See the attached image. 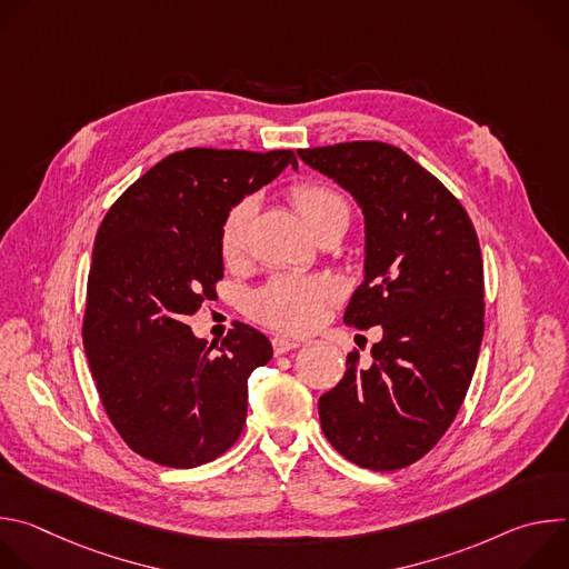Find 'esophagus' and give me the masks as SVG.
<instances>
[{
	"label": "esophagus",
	"instance_id": "34e87169",
	"mask_svg": "<svg viewBox=\"0 0 569 569\" xmlns=\"http://www.w3.org/2000/svg\"><path fill=\"white\" fill-rule=\"evenodd\" d=\"M272 347H274V353L281 356V353H288V351H292V349H299L301 342H299V340H292V338L277 336V338L272 340Z\"/></svg>",
	"mask_w": 569,
	"mask_h": 569
}]
</instances>
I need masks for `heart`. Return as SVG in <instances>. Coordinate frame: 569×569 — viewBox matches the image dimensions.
I'll return each instance as SVG.
<instances>
[{"label": "heart", "instance_id": "b5f03b06", "mask_svg": "<svg viewBox=\"0 0 569 569\" xmlns=\"http://www.w3.org/2000/svg\"><path fill=\"white\" fill-rule=\"evenodd\" d=\"M292 198L312 229L331 216H349L347 200L327 184L301 182L292 189ZM252 213L254 198H242L227 211L220 229L224 257H236L246 248ZM340 295L342 286L331 274H279L250 297V310L268 327L303 333L315 327L323 308Z\"/></svg>", "mask_w": 569, "mask_h": 569}]
</instances>
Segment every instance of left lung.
<instances>
[{
    "instance_id": "left-lung-1",
    "label": "left lung",
    "mask_w": 569,
    "mask_h": 569,
    "mask_svg": "<svg viewBox=\"0 0 569 569\" xmlns=\"http://www.w3.org/2000/svg\"><path fill=\"white\" fill-rule=\"evenodd\" d=\"M353 196L365 216V279L345 323L382 329L371 365L349 353L319 398L321 430L349 461L398 470L446 435L468 391L483 336V266L461 202L382 141L299 150Z\"/></svg>"
}]
</instances>
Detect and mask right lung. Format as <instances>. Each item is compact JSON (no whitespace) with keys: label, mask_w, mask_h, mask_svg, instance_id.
Instances as JSON below:
<instances>
[{"label":"right lung","mask_w":569,"mask_h":569,"mask_svg":"<svg viewBox=\"0 0 569 569\" xmlns=\"http://www.w3.org/2000/svg\"><path fill=\"white\" fill-rule=\"evenodd\" d=\"M286 167L297 169L292 150L187 148L128 187L99 227L83 345L112 426L154 463H207L246 426L248 378L270 362V340L238 321L213 353L187 317L216 297L227 211Z\"/></svg>","instance_id":"add662e5"}]
</instances>
